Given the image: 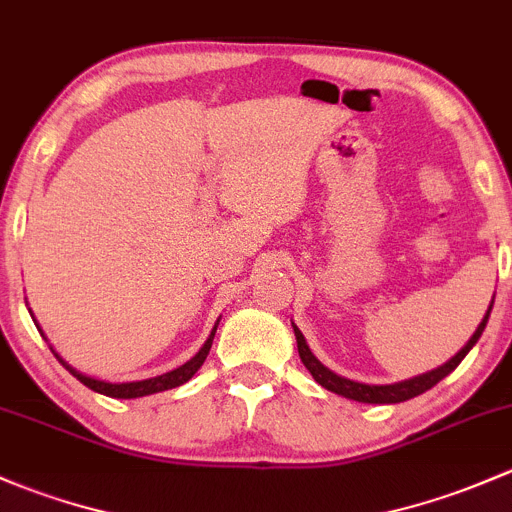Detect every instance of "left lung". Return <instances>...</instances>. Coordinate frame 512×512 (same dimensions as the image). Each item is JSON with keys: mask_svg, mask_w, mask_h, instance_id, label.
<instances>
[{"mask_svg": "<svg viewBox=\"0 0 512 512\" xmlns=\"http://www.w3.org/2000/svg\"><path fill=\"white\" fill-rule=\"evenodd\" d=\"M493 298H495V295H493ZM491 308H493V303H491ZM491 308L486 310V315H483L481 325H478L476 333L471 335V340H468L466 345H463L461 350H458L456 355H453L451 360L446 362V365L436 367V370H431V372L419 374V377L404 379V382H394V384H362V382H355V379L340 377V374H335L333 370H328V367H325L323 362H320L318 357H315L313 352H310L308 342H305L303 333H300V330L295 328V325H293V333H295V342H298L300 362H303V365L308 367V372L313 374V379L320 384V387L330 389V392L340 394V397L355 399V402H362V404H399V402H407V399L424 394L426 389H431V387H434V384H439L441 379L446 377V374H451L458 365H461L463 357H466L468 352H471V347L476 345L478 337H481L483 330H486V323H488V315H491Z\"/></svg>", "mask_w": 512, "mask_h": 512, "instance_id": "8db88e82", "label": "left lung"}]
</instances>
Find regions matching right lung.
I'll return each mask as SVG.
<instances>
[{"label":"right lung","instance_id":"add662e5","mask_svg":"<svg viewBox=\"0 0 512 512\" xmlns=\"http://www.w3.org/2000/svg\"><path fill=\"white\" fill-rule=\"evenodd\" d=\"M29 313H31V310H29ZM34 323H36V320H34ZM217 325H219V320H217ZM217 325H214L212 335L207 337V342H204V345H202V350H199L197 355L192 357V360L184 362V365L177 367V370H172V372H167V374H160V377L140 379V382H103V379L88 377V374L73 370V367L68 365L66 360H63V357L54 350V347H51V345L49 347H51V352H54V355H56V360H59L61 365L66 367V370L78 379V382H83L88 389H93V392L105 394V397H113V399H138V397H147V394L165 392V389H175V387H179V384L189 382V379L194 377V372H197L199 367L204 365V360H207L209 350H212V342H214V333H217ZM36 328H39V325H36ZM39 333H41V330H39ZM41 335H44V333H41ZM44 340H46V337H44Z\"/></svg>","mask_w":512,"mask_h":512}]
</instances>
